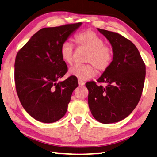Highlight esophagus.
Masks as SVG:
<instances>
[{
    "instance_id": "esophagus-1",
    "label": "esophagus",
    "mask_w": 157,
    "mask_h": 157,
    "mask_svg": "<svg viewBox=\"0 0 157 157\" xmlns=\"http://www.w3.org/2000/svg\"><path fill=\"white\" fill-rule=\"evenodd\" d=\"M78 84H79V86H82L84 85V82L81 81V80H79V81H78Z\"/></svg>"
}]
</instances>
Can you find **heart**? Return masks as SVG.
Listing matches in <instances>:
<instances>
[{"mask_svg": "<svg viewBox=\"0 0 157 157\" xmlns=\"http://www.w3.org/2000/svg\"><path fill=\"white\" fill-rule=\"evenodd\" d=\"M75 41L79 46L86 48L89 53L85 62L91 64L77 65L69 70V75L75 77L79 80H87L95 76L96 69L105 71L111 65L113 59V49L104 44L103 40L91 30H86L77 34ZM74 47L69 42H64L60 47L61 58L68 65L73 63Z\"/></svg>", "mask_w": 157, "mask_h": 157, "instance_id": "obj_1", "label": "heart"}]
</instances>
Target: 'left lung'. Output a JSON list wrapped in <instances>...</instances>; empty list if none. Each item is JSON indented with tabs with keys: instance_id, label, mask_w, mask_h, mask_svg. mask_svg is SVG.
<instances>
[{
	"instance_id": "left-lung-1",
	"label": "left lung",
	"mask_w": 157,
	"mask_h": 157,
	"mask_svg": "<svg viewBox=\"0 0 157 157\" xmlns=\"http://www.w3.org/2000/svg\"><path fill=\"white\" fill-rule=\"evenodd\" d=\"M110 42L113 52L111 65L94 82L86 84L91 113L99 122L110 124L122 120L138 105L145 79V65L138 49L122 36L97 29Z\"/></svg>"
}]
</instances>
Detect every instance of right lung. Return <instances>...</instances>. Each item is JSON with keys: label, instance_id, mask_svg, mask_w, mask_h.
<instances>
[{"label": "right lung", "instance_id": "add662e5", "mask_svg": "<svg viewBox=\"0 0 157 157\" xmlns=\"http://www.w3.org/2000/svg\"><path fill=\"white\" fill-rule=\"evenodd\" d=\"M82 22L43 28L18 52L14 63L16 90L22 106L32 117L53 123L66 113L78 79L71 76L59 82L67 72L60 47Z\"/></svg>", "mask_w": 157, "mask_h": 157}]
</instances>
